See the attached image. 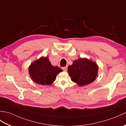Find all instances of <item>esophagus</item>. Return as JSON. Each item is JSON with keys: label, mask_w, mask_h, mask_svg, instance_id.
Returning <instances> with one entry per match:
<instances>
[{"label": "esophagus", "mask_w": 126, "mask_h": 126, "mask_svg": "<svg viewBox=\"0 0 126 126\" xmlns=\"http://www.w3.org/2000/svg\"><path fill=\"white\" fill-rule=\"evenodd\" d=\"M67 68H68L67 66H64V67L62 68V69L64 71H67Z\"/></svg>", "instance_id": "obj_1"}]
</instances>
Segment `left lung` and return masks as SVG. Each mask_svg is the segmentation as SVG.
Here are the masks:
<instances>
[{"label":"left lung","mask_w":126,"mask_h":126,"mask_svg":"<svg viewBox=\"0 0 126 126\" xmlns=\"http://www.w3.org/2000/svg\"><path fill=\"white\" fill-rule=\"evenodd\" d=\"M98 66L95 62L86 58H79L68 68L71 81L79 86L89 84L94 81L98 74Z\"/></svg>","instance_id":"1"}]
</instances>
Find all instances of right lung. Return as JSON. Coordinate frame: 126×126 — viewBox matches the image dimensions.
Here are the masks:
<instances>
[{
    "instance_id": "obj_1",
    "label": "right lung",
    "mask_w": 126,
    "mask_h": 126,
    "mask_svg": "<svg viewBox=\"0 0 126 126\" xmlns=\"http://www.w3.org/2000/svg\"><path fill=\"white\" fill-rule=\"evenodd\" d=\"M63 70L51 65L47 57H41L33 61L29 66L31 79L37 84L50 85L55 81L57 75Z\"/></svg>"
}]
</instances>
